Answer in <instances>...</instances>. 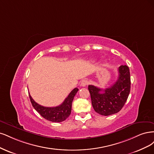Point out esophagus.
Segmentation results:
<instances>
[{
    "label": "esophagus",
    "instance_id": "obj_1",
    "mask_svg": "<svg viewBox=\"0 0 154 154\" xmlns=\"http://www.w3.org/2000/svg\"><path fill=\"white\" fill-rule=\"evenodd\" d=\"M88 84V81L86 80H82L81 82V86L82 87H85Z\"/></svg>",
    "mask_w": 154,
    "mask_h": 154
}]
</instances>
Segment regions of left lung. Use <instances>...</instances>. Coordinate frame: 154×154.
<instances>
[{
    "mask_svg": "<svg viewBox=\"0 0 154 154\" xmlns=\"http://www.w3.org/2000/svg\"><path fill=\"white\" fill-rule=\"evenodd\" d=\"M93 107L97 113L109 116L120 111L125 105L131 90L129 68L127 65L118 68V77L111 87L104 90L88 86ZM103 92V93H100Z\"/></svg>",
    "mask_w": 154,
    "mask_h": 154,
    "instance_id": "obj_1",
    "label": "left lung"
}]
</instances>
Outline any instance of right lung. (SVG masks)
I'll return each mask as SVG.
<instances>
[{
	"mask_svg": "<svg viewBox=\"0 0 154 154\" xmlns=\"http://www.w3.org/2000/svg\"><path fill=\"white\" fill-rule=\"evenodd\" d=\"M78 91L77 88H74L61 105L56 107H44L34 101L30 95L29 98L33 107L42 117L52 122H61L71 114L72 101Z\"/></svg>",
	"mask_w": 154,
	"mask_h": 154,
	"instance_id": "right-lung-1",
	"label": "right lung"
}]
</instances>
